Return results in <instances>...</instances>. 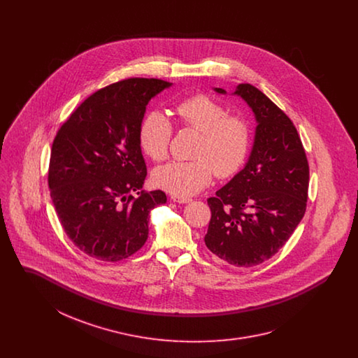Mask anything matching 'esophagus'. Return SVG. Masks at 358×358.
Returning a JSON list of instances; mask_svg holds the SVG:
<instances>
[{
    "mask_svg": "<svg viewBox=\"0 0 358 358\" xmlns=\"http://www.w3.org/2000/svg\"><path fill=\"white\" fill-rule=\"evenodd\" d=\"M171 201L178 203V204H187V203H190L192 200H190V199H187V197H177V196H171Z\"/></svg>",
    "mask_w": 358,
    "mask_h": 358,
    "instance_id": "1",
    "label": "esophagus"
}]
</instances>
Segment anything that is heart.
<instances>
[{"mask_svg": "<svg viewBox=\"0 0 358 358\" xmlns=\"http://www.w3.org/2000/svg\"><path fill=\"white\" fill-rule=\"evenodd\" d=\"M178 120L201 133L193 161H171L153 171V182L177 197H190L208 187L215 173L227 178L244 165L251 149V129L247 120L228 115L222 103L206 95H194L178 103ZM173 124L162 111H152L141 126L139 142L154 161L169 152Z\"/></svg>", "mask_w": 358, "mask_h": 358, "instance_id": "obj_1", "label": "heart"}]
</instances>
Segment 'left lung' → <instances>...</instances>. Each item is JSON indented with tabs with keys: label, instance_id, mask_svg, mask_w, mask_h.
I'll return each instance as SVG.
<instances>
[{
	"label": "left lung",
	"instance_id": "8db88e82",
	"mask_svg": "<svg viewBox=\"0 0 358 358\" xmlns=\"http://www.w3.org/2000/svg\"><path fill=\"white\" fill-rule=\"evenodd\" d=\"M232 95L254 113V143L244 168L208 199L212 217L204 240L224 262L252 267L275 255L302 220L308 164L294 123L275 103L251 85H238Z\"/></svg>",
	"mask_w": 358,
	"mask_h": 358
}]
</instances>
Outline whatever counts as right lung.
I'll list each match as a JSON object with an SVG mask.
<instances>
[{"label": "right lung", "instance_id": "right-lung-1", "mask_svg": "<svg viewBox=\"0 0 358 358\" xmlns=\"http://www.w3.org/2000/svg\"><path fill=\"white\" fill-rule=\"evenodd\" d=\"M171 85L143 78L107 85L56 134L48 171L52 201L69 238L91 257L118 262L136 254L148 240L150 210L166 203L162 190H141L148 171L139 133L148 103Z\"/></svg>", "mask_w": 358, "mask_h": 358}]
</instances>
